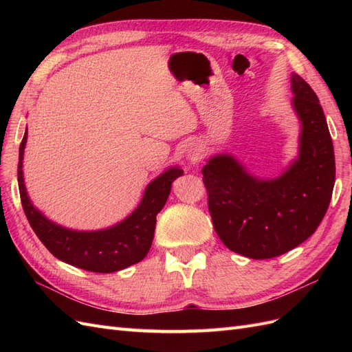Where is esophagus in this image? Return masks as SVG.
Returning a JSON list of instances; mask_svg holds the SVG:
<instances>
[{"label":"esophagus","instance_id":"34e87169","mask_svg":"<svg viewBox=\"0 0 352 352\" xmlns=\"http://www.w3.org/2000/svg\"><path fill=\"white\" fill-rule=\"evenodd\" d=\"M186 157L190 163H198L202 158V148L197 142H190L186 148Z\"/></svg>","mask_w":352,"mask_h":352}]
</instances>
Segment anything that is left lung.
<instances>
[{"label": "left lung", "instance_id": "left-lung-1", "mask_svg": "<svg viewBox=\"0 0 352 352\" xmlns=\"http://www.w3.org/2000/svg\"><path fill=\"white\" fill-rule=\"evenodd\" d=\"M294 109L300 117V157L274 180L250 176L230 155L202 168L212 226L233 252L265 260L294 250L323 220L335 185V154L316 92L292 74Z\"/></svg>", "mask_w": 352, "mask_h": 352}]
</instances>
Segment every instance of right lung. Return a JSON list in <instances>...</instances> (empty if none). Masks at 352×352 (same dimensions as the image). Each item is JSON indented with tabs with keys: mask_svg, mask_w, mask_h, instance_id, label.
Returning <instances> with one entry per match:
<instances>
[{
	"mask_svg": "<svg viewBox=\"0 0 352 352\" xmlns=\"http://www.w3.org/2000/svg\"><path fill=\"white\" fill-rule=\"evenodd\" d=\"M26 138L28 131L19 148V192L29 225L47 250L61 261L95 273H113L144 260L153 243L155 217L166 204L173 180L182 176L184 170L168 168L153 180L140 207L119 225L98 232L69 230L42 216L26 194L22 172Z\"/></svg>",
	"mask_w": 352,
	"mask_h": 352,
	"instance_id": "1",
	"label": "right lung"
}]
</instances>
